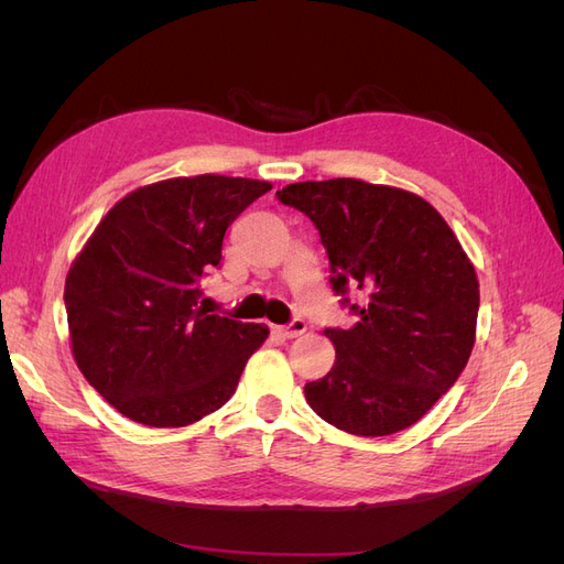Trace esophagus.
<instances>
[{
	"instance_id": "obj_1",
	"label": "esophagus",
	"mask_w": 564,
	"mask_h": 564,
	"mask_svg": "<svg viewBox=\"0 0 564 564\" xmlns=\"http://www.w3.org/2000/svg\"><path fill=\"white\" fill-rule=\"evenodd\" d=\"M305 329H308V322H305L303 317H294L292 322L286 324V327H280V334H282L284 338H296V336H301Z\"/></svg>"
}]
</instances>
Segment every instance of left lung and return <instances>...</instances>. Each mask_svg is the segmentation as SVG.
<instances>
[{
	"instance_id": "obj_1",
	"label": "left lung",
	"mask_w": 564,
	"mask_h": 564,
	"mask_svg": "<svg viewBox=\"0 0 564 564\" xmlns=\"http://www.w3.org/2000/svg\"><path fill=\"white\" fill-rule=\"evenodd\" d=\"M278 199L313 220L332 289L357 317L352 329H324L336 362L305 383V400L352 435L409 429L456 383L475 344L480 284L466 251L429 202L400 187L305 181ZM350 285L366 294L360 306Z\"/></svg>"
}]
</instances>
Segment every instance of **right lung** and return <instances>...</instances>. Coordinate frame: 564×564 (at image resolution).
I'll list each match as a JSON object with an SVG mask.
<instances>
[{
    "label": "right lung",
    "instance_id": "add662e5",
    "mask_svg": "<svg viewBox=\"0 0 564 564\" xmlns=\"http://www.w3.org/2000/svg\"><path fill=\"white\" fill-rule=\"evenodd\" d=\"M270 183L204 174L139 187L100 220L65 280L79 371L127 419L181 429L224 406L265 324L202 308L224 235Z\"/></svg>",
    "mask_w": 564,
    "mask_h": 564
}]
</instances>
